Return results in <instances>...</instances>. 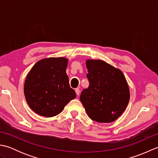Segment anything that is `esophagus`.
I'll use <instances>...</instances> for the list:
<instances>
[{
  "instance_id": "34e87169",
  "label": "esophagus",
  "mask_w": 158,
  "mask_h": 158,
  "mask_svg": "<svg viewBox=\"0 0 158 158\" xmlns=\"http://www.w3.org/2000/svg\"><path fill=\"white\" fill-rule=\"evenodd\" d=\"M75 92H76V94H77V95L79 96V93H80L79 89V88H76V89H75Z\"/></svg>"
}]
</instances>
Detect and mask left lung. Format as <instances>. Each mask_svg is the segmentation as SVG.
I'll list each match as a JSON object with an SVG mask.
<instances>
[{
	"instance_id": "8db88e82",
	"label": "left lung",
	"mask_w": 158,
	"mask_h": 158,
	"mask_svg": "<svg viewBox=\"0 0 158 158\" xmlns=\"http://www.w3.org/2000/svg\"><path fill=\"white\" fill-rule=\"evenodd\" d=\"M89 85L80 100L90 119L110 123L122 115L130 100V89L121 70L101 60L85 62Z\"/></svg>"
}]
</instances>
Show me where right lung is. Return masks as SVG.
<instances>
[{
  "mask_svg": "<svg viewBox=\"0 0 158 158\" xmlns=\"http://www.w3.org/2000/svg\"><path fill=\"white\" fill-rule=\"evenodd\" d=\"M68 61L64 57L43 58L28 73L23 92L28 106L35 113L47 117L56 116L76 98L66 73Z\"/></svg>",
  "mask_w": 158,
  "mask_h": 158,
  "instance_id": "obj_1",
  "label": "right lung"
}]
</instances>
